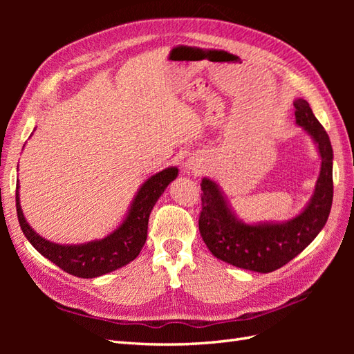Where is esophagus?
<instances>
[{
    "label": "esophagus",
    "mask_w": 354,
    "mask_h": 354,
    "mask_svg": "<svg viewBox=\"0 0 354 354\" xmlns=\"http://www.w3.org/2000/svg\"><path fill=\"white\" fill-rule=\"evenodd\" d=\"M186 168L189 169V171H192V173H199V165H198V162H196V160H192V159H187V162H186Z\"/></svg>",
    "instance_id": "obj_1"
}]
</instances>
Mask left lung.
Wrapping results in <instances>:
<instances>
[{"label": "left lung", "instance_id": "left-lung-1", "mask_svg": "<svg viewBox=\"0 0 354 354\" xmlns=\"http://www.w3.org/2000/svg\"><path fill=\"white\" fill-rule=\"evenodd\" d=\"M295 122L312 136L322 159L315 194L297 217L285 223L246 224L230 209L218 185L202 178L201 236L218 260L239 269L269 273L281 269L312 243L329 217L334 196L332 146L325 128L304 99L294 102Z\"/></svg>", "mask_w": 354, "mask_h": 354}]
</instances>
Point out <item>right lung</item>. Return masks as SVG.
Returning <instances> with one entry per match:
<instances>
[{
  "mask_svg": "<svg viewBox=\"0 0 354 354\" xmlns=\"http://www.w3.org/2000/svg\"><path fill=\"white\" fill-rule=\"evenodd\" d=\"M178 174L176 167H169L147 178L128 211L125 220L108 236L81 245H59L44 239L32 229L19 201V180L16 185V209L20 229H22L30 245L41 254L55 263L63 272L84 279H91L111 273L120 267L133 261L140 254L147 239V223L152 208L167 186Z\"/></svg>",
  "mask_w": 354,
  "mask_h": 354,
  "instance_id": "obj_1",
  "label": "right lung"
}]
</instances>
